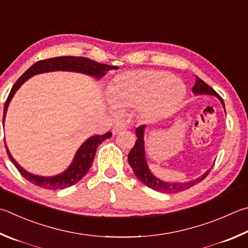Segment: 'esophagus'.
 Here are the masks:
<instances>
[{"mask_svg":"<svg viewBox=\"0 0 248 248\" xmlns=\"http://www.w3.org/2000/svg\"><path fill=\"white\" fill-rule=\"evenodd\" d=\"M124 130H125V125H124V124L115 125V127L112 128V133L117 134V133H119L120 131H124Z\"/></svg>","mask_w":248,"mask_h":248,"instance_id":"1","label":"esophagus"}]
</instances>
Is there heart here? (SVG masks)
<instances>
[{
  "instance_id": "obj_1",
  "label": "heart",
  "mask_w": 248,
  "mask_h": 248,
  "mask_svg": "<svg viewBox=\"0 0 248 248\" xmlns=\"http://www.w3.org/2000/svg\"><path fill=\"white\" fill-rule=\"evenodd\" d=\"M186 88L166 71L133 70L117 76L108 88V100L116 109L139 108L146 118H161L181 103Z\"/></svg>"
}]
</instances>
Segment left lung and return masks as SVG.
<instances>
[{
    "mask_svg": "<svg viewBox=\"0 0 248 248\" xmlns=\"http://www.w3.org/2000/svg\"><path fill=\"white\" fill-rule=\"evenodd\" d=\"M192 91L194 94H208V95L217 96L220 102H221L224 108V103L221 96H220L213 88L209 87L208 84L204 82V81L200 79L199 77L195 78V84L194 87H193ZM144 131H145V125L144 124L137 128L136 134L138 139L136 141V144H134V146L132 147V150L129 153L128 161L129 165L131 166L134 174L137 175V178L143 184H145L146 186L153 188V190H155L157 192L166 193V194H172V193L186 191L187 188L194 186L195 184L202 181L210 172V169L207 170L204 174L201 175V177L186 183H168L161 181L158 178H156L155 175L151 172L150 169H148L145 157V150H144Z\"/></svg>",
    "mask_w": 248,
    "mask_h": 248,
    "instance_id": "8db88e82",
    "label": "left lung"
}]
</instances>
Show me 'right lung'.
<instances>
[{
	"mask_svg": "<svg viewBox=\"0 0 248 248\" xmlns=\"http://www.w3.org/2000/svg\"><path fill=\"white\" fill-rule=\"evenodd\" d=\"M117 69L116 66L100 64L94 61L89 60L87 57H76V56H60V57H54V58H47V60L39 61L33 64L30 68L26 71V73L21 76V77L16 81V83L13 85L8 97L4 104V114H3V124L4 119H5V115L7 111V107L12 97L14 96V94L18 89L20 88V85L28 80L30 77H32L34 75L48 73V71H56V70H62V71H75V73H81L85 74L92 77L100 79L103 76L106 75V71ZM111 137L110 132H106L103 136H94L89 138L82 145L79 147V150L76 153V156L73 160V163L67 168L64 172L54 177H41V175H35L28 172L22 167L18 165L17 161L13 158L10 151L5 144L7 155L10 157V159L13 164H14L17 170L19 171L20 174L26 180H28L34 186L47 188V190H64L66 187H69L74 186L75 183H77L82 179L89 169L91 168V165L95 157L96 148L98 145L104 141V140L108 139Z\"/></svg>",
	"mask_w": 248,
	"mask_h": 248,
	"instance_id": "obj_1",
	"label": "right lung"
}]
</instances>
